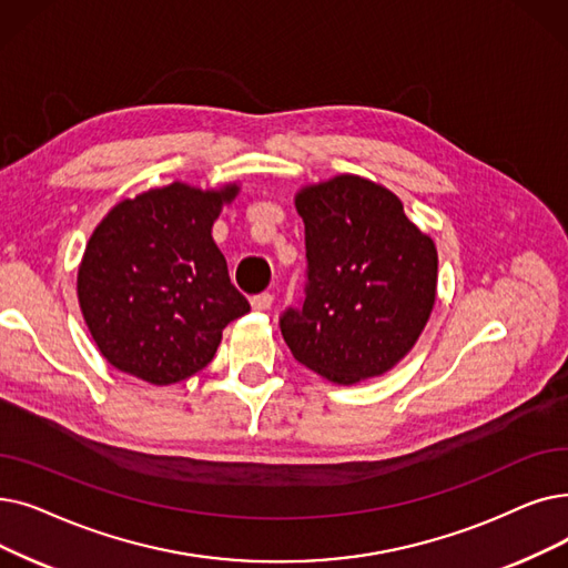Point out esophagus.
Returning <instances> with one entry per match:
<instances>
[{
	"label": "esophagus",
	"instance_id": "obj_1",
	"mask_svg": "<svg viewBox=\"0 0 568 568\" xmlns=\"http://www.w3.org/2000/svg\"><path fill=\"white\" fill-rule=\"evenodd\" d=\"M251 304H253L255 311H268L271 304H274V294H271V292H260V294H255V297L251 300Z\"/></svg>",
	"mask_w": 568,
	"mask_h": 568
}]
</instances>
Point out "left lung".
I'll list each match as a JSON object with an SVG mask.
<instances>
[{"instance_id": "8db88e82", "label": "left lung", "mask_w": 568, "mask_h": 568, "mask_svg": "<svg viewBox=\"0 0 568 568\" xmlns=\"http://www.w3.org/2000/svg\"><path fill=\"white\" fill-rule=\"evenodd\" d=\"M306 236L300 306L281 313L294 359L341 385L381 376L423 334L436 300L434 241L397 194L359 176L304 187Z\"/></svg>"}]
</instances>
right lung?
Wrapping results in <instances>:
<instances>
[{
    "instance_id": "obj_1",
    "label": "right lung",
    "mask_w": 568,
    "mask_h": 568,
    "mask_svg": "<svg viewBox=\"0 0 568 568\" xmlns=\"http://www.w3.org/2000/svg\"><path fill=\"white\" fill-rule=\"evenodd\" d=\"M236 192L171 183L125 200L97 225L79 302L111 366L153 385L185 381L213 359L232 320L251 311L211 236Z\"/></svg>"
}]
</instances>
